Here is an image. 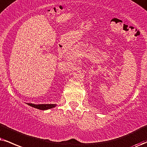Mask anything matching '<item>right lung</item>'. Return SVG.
Instances as JSON below:
<instances>
[{"label": "right lung", "mask_w": 147, "mask_h": 147, "mask_svg": "<svg viewBox=\"0 0 147 147\" xmlns=\"http://www.w3.org/2000/svg\"><path fill=\"white\" fill-rule=\"evenodd\" d=\"M28 106L33 107V108H37V109L41 110H46L50 108H53L54 107L57 106L56 104H27Z\"/></svg>", "instance_id": "1"}]
</instances>
